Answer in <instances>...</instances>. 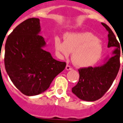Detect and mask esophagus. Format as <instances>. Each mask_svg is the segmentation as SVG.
I'll use <instances>...</instances> for the list:
<instances>
[{
  "label": "esophagus",
  "instance_id": "obj_1",
  "mask_svg": "<svg viewBox=\"0 0 123 123\" xmlns=\"http://www.w3.org/2000/svg\"><path fill=\"white\" fill-rule=\"evenodd\" d=\"M65 69L67 70H72V68L70 66L67 65V66H66Z\"/></svg>",
  "mask_w": 123,
  "mask_h": 123
}]
</instances>
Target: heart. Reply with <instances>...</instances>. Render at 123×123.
<instances>
[{
    "instance_id": "obj_1",
    "label": "heart",
    "mask_w": 123,
    "mask_h": 123,
    "mask_svg": "<svg viewBox=\"0 0 123 123\" xmlns=\"http://www.w3.org/2000/svg\"><path fill=\"white\" fill-rule=\"evenodd\" d=\"M54 44L56 52L61 57H68L72 52L73 63L80 68L94 65L103 51L101 41L95 34L87 31L67 32L64 35V41L56 37Z\"/></svg>"
}]
</instances>
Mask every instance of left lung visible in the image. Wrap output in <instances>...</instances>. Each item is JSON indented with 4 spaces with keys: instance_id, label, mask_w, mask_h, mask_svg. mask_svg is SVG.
<instances>
[{
    "instance_id": "8db88e82",
    "label": "left lung",
    "mask_w": 123,
    "mask_h": 123,
    "mask_svg": "<svg viewBox=\"0 0 123 123\" xmlns=\"http://www.w3.org/2000/svg\"><path fill=\"white\" fill-rule=\"evenodd\" d=\"M101 24L109 32L107 47L114 48L112 55L107 56L101 65L79 69V81L72 90L79 99L89 102L98 100L104 96L114 82L120 67V44L110 27L104 23Z\"/></svg>"
}]
</instances>
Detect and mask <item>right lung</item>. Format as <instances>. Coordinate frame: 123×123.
<instances>
[{"label": "right lung", "mask_w": 123, "mask_h": 123, "mask_svg": "<svg viewBox=\"0 0 123 123\" xmlns=\"http://www.w3.org/2000/svg\"><path fill=\"white\" fill-rule=\"evenodd\" d=\"M40 32V20L30 18L13 30L5 45L6 72L16 88L27 96L46 91L66 66L44 50L46 44Z\"/></svg>", "instance_id": "1"}]
</instances>
